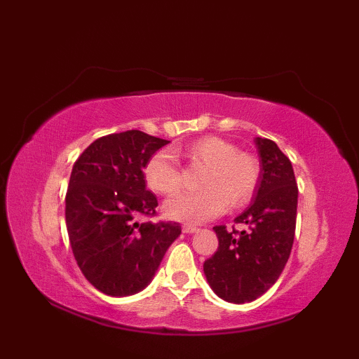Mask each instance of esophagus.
<instances>
[{"label": "esophagus", "mask_w": 359, "mask_h": 359, "mask_svg": "<svg viewBox=\"0 0 359 359\" xmlns=\"http://www.w3.org/2000/svg\"><path fill=\"white\" fill-rule=\"evenodd\" d=\"M197 230H199V228L193 226V225H184V226H182V231L187 233V234H193V233H196Z\"/></svg>", "instance_id": "34e87169"}]
</instances>
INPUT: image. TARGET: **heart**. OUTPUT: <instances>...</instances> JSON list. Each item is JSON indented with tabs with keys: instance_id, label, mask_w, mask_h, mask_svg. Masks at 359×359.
Masks as SVG:
<instances>
[{
	"instance_id": "obj_1",
	"label": "heart",
	"mask_w": 359,
	"mask_h": 359,
	"mask_svg": "<svg viewBox=\"0 0 359 359\" xmlns=\"http://www.w3.org/2000/svg\"><path fill=\"white\" fill-rule=\"evenodd\" d=\"M193 163L207 166L199 187L202 191L180 193L165 203V215L187 224H202L222 215L225 208L238 210L253 199L261 182V162L247 151H238L230 140L205 135L184 148ZM149 189L172 194L182 187V171L170 151L154 152L143 168Z\"/></svg>"
}]
</instances>
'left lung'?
I'll use <instances>...</instances> for the list:
<instances>
[{
  "label": "left lung",
  "mask_w": 359,
  "mask_h": 359,
  "mask_svg": "<svg viewBox=\"0 0 359 359\" xmlns=\"http://www.w3.org/2000/svg\"><path fill=\"white\" fill-rule=\"evenodd\" d=\"M255 142L261 182L250 207L234 219L245 230L212 228L219 247L203 264L210 287L234 304L257 299L278 280L294 239L297 185L292 162L273 140L256 137Z\"/></svg>",
  "instance_id": "1"
}]
</instances>
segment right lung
<instances>
[{"label": "right lung", "mask_w": 359, "mask_h": 359, "mask_svg": "<svg viewBox=\"0 0 359 359\" xmlns=\"http://www.w3.org/2000/svg\"><path fill=\"white\" fill-rule=\"evenodd\" d=\"M166 143L137 129L109 134L90 143L72 166L67 234L81 273L104 294L139 293L182 233L177 222H137L156 215L157 197L147 189L143 168Z\"/></svg>", "instance_id": "1"}]
</instances>
